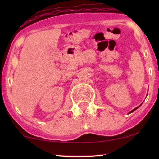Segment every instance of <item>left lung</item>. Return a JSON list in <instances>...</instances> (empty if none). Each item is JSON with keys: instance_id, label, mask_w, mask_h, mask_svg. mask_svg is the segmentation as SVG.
Listing matches in <instances>:
<instances>
[{"instance_id": "obj_1", "label": "left lung", "mask_w": 159, "mask_h": 159, "mask_svg": "<svg viewBox=\"0 0 159 159\" xmlns=\"http://www.w3.org/2000/svg\"><path fill=\"white\" fill-rule=\"evenodd\" d=\"M140 106H141V104H140V106H138V107H136L135 108H134V109H133V110H132V111H130V112L129 113V114H130V113H132V112H133V111H135V110L137 109V108H138L139 107H140Z\"/></svg>"}]
</instances>
